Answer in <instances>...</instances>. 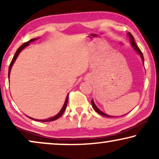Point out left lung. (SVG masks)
<instances>
[{"label": "left lung", "mask_w": 159, "mask_h": 159, "mask_svg": "<svg viewBox=\"0 0 159 159\" xmlns=\"http://www.w3.org/2000/svg\"><path fill=\"white\" fill-rule=\"evenodd\" d=\"M128 35L129 36L130 40H131V44H132V46L134 48V49L135 50V51H136L137 52H138V53L139 54H140V56H141V58H142L143 61L144 62V57H143V55L142 52H141V51L140 50V48H139L138 45H136L135 42H134V37L132 35V34L130 33V32H128ZM91 103H92V106H93V108H94L95 111L98 113V114H101V115H102V116H107V117H114V116H108V115L106 114H104L103 112H102L100 110L99 108H98L96 106H95V103H94V101H93V100H92V101H91Z\"/></svg>", "instance_id": "left-lung-1"}]
</instances>
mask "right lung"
<instances>
[{
  "mask_svg": "<svg viewBox=\"0 0 159 159\" xmlns=\"http://www.w3.org/2000/svg\"><path fill=\"white\" fill-rule=\"evenodd\" d=\"M37 39H38V38H33V39H31V40L28 41V42H26V43H23V44L21 45V46L19 47L18 49H17V51H16V53L14 54V57H13L11 62V64H10V65H9V68H8V77H9L10 72H11V67H12V66H13V64H14V63L15 62V61H16V58H17V56H19V53H20V52H21V51H22V50H23L24 48H25V47H27L28 45H30V43L33 42V41H34L35 40H37ZM68 98H69V94H68V95H67V96H66V101H65V103H64V106H63V107H62V108H61V111H60V112L58 113V114L57 115H56L55 116H53V117H51V118L47 119H43V120H40V119H33V118H31V117H29V116H28V117H29V118H30V119H33V120L43 121V122H46V121H51L56 120V119H58V118H60V117L62 116V114H64V111H65V109H66V108L67 102H68Z\"/></svg>",
  "mask_w": 159,
  "mask_h": 159,
  "instance_id": "1",
  "label": "right lung"
}]
</instances>
